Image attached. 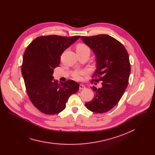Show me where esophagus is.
<instances>
[{
	"instance_id": "1",
	"label": "esophagus",
	"mask_w": 155,
	"mask_h": 155,
	"mask_svg": "<svg viewBox=\"0 0 155 155\" xmlns=\"http://www.w3.org/2000/svg\"><path fill=\"white\" fill-rule=\"evenodd\" d=\"M79 88H80V90H84L85 88H86V87H85V86H84V84H80V87H79Z\"/></svg>"
}]
</instances>
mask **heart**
<instances>
[{
	"instance_id": "1",
	"label": "heart",
	"mask_w": 155,
	"mask_h": 155,
	"mask_svg": "<svg viewBox=\"0 0 155 155\" xmlns=\"http://www.w3.org/2000/svg\"><path fill=\"white\" fill-rule=\"evenodd\" d=\"M76 51L77 53H83L85 52H90V48L88 47L84 43H79L76 47ZM86 74L85 71H78L75 72L73 74V77L74 79L77 80H80L81 79V76Z\"/></svg>"
}]
</instances>
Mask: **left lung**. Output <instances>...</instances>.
Instances as JSON below:
<instances>
[{"label": "left lung", "mask_w": 155, "mask_h": 155, "mask_svg": "<svg viewBox=\"0 0 155 155\" xmlns=\"http://www.w3.org/2000/svg\"><path fill=\"white\" fill-rule=\"evenodd\" d=\"M81 39L96 56L92 80L102 81L101 88L93 87L95 96L85 106L93 112L103 114L118 104L126 89L130 73L129 55L119 41L108 35L82 36Z\"/></svg>", "instance_id": "1"}]
</instances>
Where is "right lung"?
I'll use <instances>...</instances> for the list:
<instances>
[{"label": "right lung", "instance_id": "right-lung-1", "mask_svg": "<svg viewBox=\"0 0 155 155\" xmlns=\"http://www.w3.org/2000/svg\"><path fill=\"white\" fill-rule=\"evenodd\" d=\"M80 37L41 36L25 50L21 72L26 91L33 105L43 114L55 115L62 112L69 97L79 90L80 85L75 81L59 83L53 74L62 53Z\"/></svg>", "mask_w": 155, "mask_h": 155}]
</instances>
